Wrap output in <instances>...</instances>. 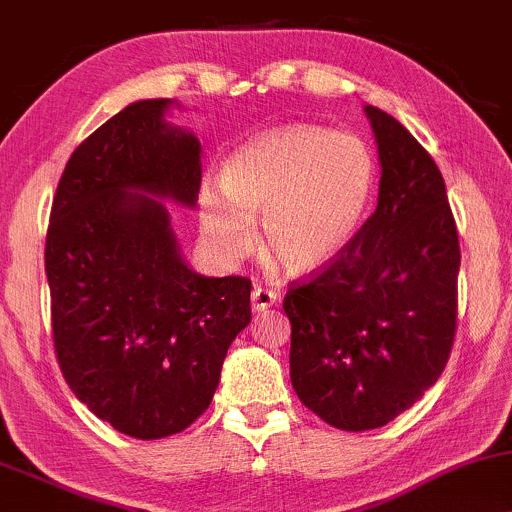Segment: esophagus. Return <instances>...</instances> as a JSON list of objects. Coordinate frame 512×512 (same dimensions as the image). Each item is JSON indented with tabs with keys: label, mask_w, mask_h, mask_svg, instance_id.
Segmentation results:
<instances>
[{
	"label": "esophagus",
	"mask_w": 512,
	"mask_h": 512,
	"mask_svg": "<svg viewBox=\"0 0 512 512\" xmlns=\"http://www.w3.org/2000/svg\"><path fill=\"white\" fill-rule=\"evenodd\" d=\"M276 298H279V295H276L274 291H269V288L255 286V288H252V293H250L252 310L264 312V310H267V307H272L276 303Z\"/></svg>",
	"instance_id": "esophagus-1"
}]
</instances>
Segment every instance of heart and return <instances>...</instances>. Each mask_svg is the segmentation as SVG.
Returning <instances> with one entry per match:
<instances>
[{
  "label": "heart",
  "mask_w": 512,
  "mask_h": 512,
  "mask_svg": "<svg viewBox=\"0 0 512 512\" xmlns=\"http://www.w3.org/2000/svg\"><path fill=\"white\" fill-rule=\"evenodd\" d=\"M377 183L372 147L353 133L286 126L262 133L224 162L221 186L205 183L200 226L219 262L236 264L262 243L283 267L312 272L348 248Z\"/></svg>",
  "instance_id": "b5f03b06"
}]
</instances>
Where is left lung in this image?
<instances>
[{"label":"left lung","instance_id":"1","mask_svg":"<svg viewBox=\"0 0 512 512\" xmlns=\"http://www.w3.org/2000/svg\"><path fill=\"white\" fill-rule=\"evenodd\" d=\"M377 138V209L310 281L288 288L291 384L343 432L389 424L451 355L460 243L439 166L403 123L365 107Z\"/></svg>","mask_w":512,"mask_h":512}]
</instances>
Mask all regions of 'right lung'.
I'll use <instances>...</instances> for the list:
<instances>
[{
  "label": "right lung",
  "mask_w": 512,
  "mask_h": 512,
  "mask_svg": "<svg viewBox=\"0 0 512 512\" xmlns=\"http://www.w3.org/2000/svg\"><path fill=\"white\" fill-rule=\"evenodd\" d=\"M140 100L66 164L49 214L45 272L66 384L116 432L164 439L212 403L226 350L250 324V279L183 260L164 202L195 207L200 140Z\"/></svg>",
  "instance_id": "right-lung-1"
}]
</instances>
